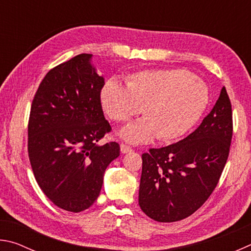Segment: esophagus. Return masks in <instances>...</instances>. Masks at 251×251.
I'll use <instances>...</instances> for the list:
<instances>
[{
    "label": "esophagus",
    "mask_w": 251,
    "mask_h": 251,
    "mask_svg": "<svg viewBox=\"0 0 251 251\" xmlns=\"http://www.w3.org/2000/svg\"><path fill=\"white\" fill-rule=\"evenodd\" d=\"M131 151V148L127 145H124V144H121V152L122 154H127V152Z\"/></svg>",
    "instance_id": "obj_1"
}]
</instances>
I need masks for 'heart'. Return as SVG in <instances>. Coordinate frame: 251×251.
I'll return each mask as SVG.
<instances>
[{"mask_svg": "<svg viewBox=\"0 0 251 251\" xmlns=\"http://www.w3.org/2000/svg\"><path fill=\"white\" fill-rule=\"evenodd\" d=\"M100 100L115 122L129 120L143 108L145 118L118 131L125 142L148 143L156 136L168 142L181 137L196 124L209 103V91L186 70H146L131 74L126 87L109 80L101 90Z\"/></svg>", "mask_w": 251, "mask_h": 251, "instance_id": "1", "label": "heart"}]
</instances>
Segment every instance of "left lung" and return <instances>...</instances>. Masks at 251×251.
Wrapping results in <instances>:
<instances>
[{
    "label": "left lung",
    "instance_id": "obj_1",
    "mask_svg": "<svg viewBox=\"0 0 251 251\" xmlns=\"http://www.w3.org/2000/svg\"><path fill=\"white\" fill-rule=\"evenodd\" d=\"M232 137L226 88L198 128L182 141L143 154L138 202L148 217L178 222L202 206L217 186Z\"/></svg>",
    "mask_w": 251,
    "mask_h": 251
}]
</instances>
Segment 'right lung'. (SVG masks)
<instances>
[{"label":"right lung","mask_w":251,"mask_h":251,"mask_svg":"<svg viewBox=\"0 0 251 251\" xmlns=\"http://www.w3.org/2000/svg\"><path fill=\"white\" fill-rule=\"evenodd\" d=\"M103 75L92 54L54 67L34 96L28 121V157L37 184L62 209L79 212L100 196L117 143H99L110 130L100 104Z\"/></svg>","instance_id":"right-lung-1"}]
</instances>
